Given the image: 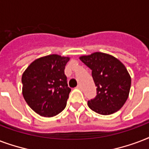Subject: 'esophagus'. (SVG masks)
<instances>
[{
    "instance_id": "obj_1",
    "label": "esophagus",
    "mask_w": 149,
    "mask_h": 149,
    "mask_svg": "<svg viewBox=\"0 0 149 149\" xmlns=\"http://www.w3.org/2000/svg\"><path fill=\"white\" fill-rule=\"evenodd\" d=\"M77 88H78V89H81V85H78V86H77Z\"/></svg>"
}]
</instances>
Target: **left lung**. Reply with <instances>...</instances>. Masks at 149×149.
Wrapping results in <instances>:
<instances>
[{"instance_id":"1","label":"left lung","mask_w":149,"mask_h":149,"mask_svg":"<svg viewBox=\"0 0 149 149\" xmlns=\"http://www.w3.org/2000/svg\"><path fill=\"white\" fill-rule=\"evenodd\" d=\"M92 70L97 95L88 101L92 110L110 115L120 109L129 96L131 78L126 67L110 54L95 52L79 57Z\"/></svg>"}]
</instances>
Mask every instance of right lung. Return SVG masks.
<instances>
[{"instance_id":"right-lung-1","label":"right lung","mask_w":149,"mask_h":149,"mask_svg":"<svg viewBox=\"0 0 149 149\" xmlns=\"http://www.w3.org/2000/svg\"><path fill=\"white\" fill-rule=\"evenodd\" d=\"M69 61V56L50 54L36 59L23 72V97L40 116L52 117L66 107L71 90L64 74Z\"/></svg>"}]
</instances>
